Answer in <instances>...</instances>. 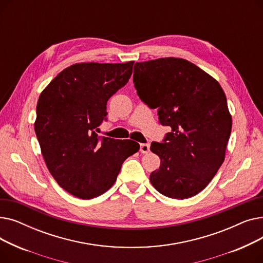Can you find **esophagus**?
<instances>
[{
    "mask_svg": "<svg viewBox=\"0 0 263 263\" xmlns=\"http://www.w3.org/2000/svg\"><path fill=\"white\" fill-rule=\"evenodd\" d=\"M150 150V144H141L140 151L142 154H148Z\"/></svg>",
    "mask_w": 263,
    "mask_h": 263,
    "instance_id": "1",
    "label": "esophagus"
}]
</instances>
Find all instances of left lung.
Instances as JSON below:
<instances>
[{"instance_id": "left-lung-1", "label": "left lung", "mask_w": 263, "mask_h": 263, "mask_svg": "<svg viewBox=\"0 0 263 263\" xmlns=\"http://www.w3.org/2000/svg\"><path fill=\"white\" fill-rule=\"evenodd\" d=\"M134 87L172 132L150 150L161 159L150 182L176 199L197 195L225 160L232 119L219 83L193 63L163 58L135 63Z\"/></svg>"}]
</instances>
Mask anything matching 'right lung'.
Segmentation results:
<instances>
[{
    "mask_svg": "<svg viewBox=\"0 0 263 263\" xmlns=\"http://www.w3.org/2000/svg\"><path fill=\"white\" fill-rule=\"evenodd\" d=\"M134 62L69 66L41 91L35 132L47 167L61 187L82 199L115 183L123 161L137 153L131 140L98 136L106 103L127 84Z\"/></svg>",
    "mask_w": 263,
    "mask_h": 263,
    "instance_id": "add662e5",
    "label": "right lung"
}]
</instances>
